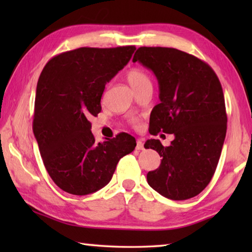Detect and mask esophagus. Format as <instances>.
I'll return each mask as SVG.
<instances>
[{"label": "esophagus", "mask_w": 252, "mask_h": 252, "mask_svg": "<svg viewBox=\"0 0 252 252\" xmlns=\"http://www.w3.org/2000/svg\"><path fill=\"white\" fill-rule=\"evenodd\" d=\"M144 149V143L142 142V140H138L136 141V150H143Z\"/></svg>", "instance_id": "obj_1"}]
</instances>
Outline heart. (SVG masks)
Instances as JSON below:
<instances>
[{"label": "heart", "mask_w": 252, "mask_h": 252, "mask_svg": "<svg viewBox=\"0 0 252 252\" xmlns=\"http://www.w3.org/2000/svg\"><path fill=\"white\" fill-rule=\"evenodd\" d=\"M126 80L135 92L139 91L140 89L147 87V85H152V81L150 76H149L147 72L139 69V67H133V69H130L127 71ZM131 123L133 126H136L138 125V119L131 118Z\"/></svg>", "instance_id": "b5f03b06"}]
</instances>
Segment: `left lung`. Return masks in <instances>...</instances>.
<instances>
[{
  "instance_id": "8db88e82",
  "label": "left lung",
  "mask_w": 252,
  "mask_h": 252,
  "mask_svg": "<svg viewBox=\"0 0 252 252\" xmlns=\"http://www.w3.org/2000/svg\"><path fill=\"white\" fill-rule=\"evenodd\" d=\"M156 74L160 103L150 116V133L174 134L169 147L148 140L144 148L162 158L149 171V186L171 200L198 195L215 174L227 132L221 83L212 67L194 55L173 48L141 46L134 53Z\"/></svg>"
}]
</instances>
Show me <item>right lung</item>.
Wrapping results in <instances>:
<instances>
[{
    "label": "right lung",
    "instance_id": "obj_1",
    "mask_svg": "<svg viewBox=\"0 0 252 252\" xmlns=\"http://www.w3.org/2000/svg\"><path fill=\"white\" fill-rule=\"evenodd\" d=\"M134 45L80 48L55 55L37 81L33 132L44 167L60 189L85 195L108 185L119 160L134 150L122 132L95 142L89 119L101 112L105 84L130 61Z\"/></svg>",
    "mask_w": 252,
    "mask_h": 252
}]
</instances>
